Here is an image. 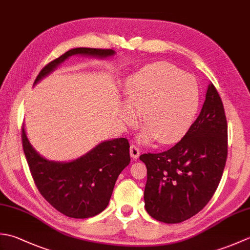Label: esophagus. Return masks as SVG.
Segmentation results:
<instances>
[{"label":"esophagus","mask_w":250,"mask_h":250,"mask_svg":"<svg viewBox=\"0 0 250 250\" xmlns=\"http://www.w3.org/2000/svg\"><path fill=\"white\" fill-rule=\"evenodd\" d=\"M130 155H131V157L134 159H137L140 157V149H139V147H137L136 145H134V144H132L131 146H130Z\"/></svg>","instance_id":"obj_1"}]
</instances>
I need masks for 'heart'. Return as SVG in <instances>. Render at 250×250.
<instances>
[{
	"label": "heart",
	"instance_id": "obj_1",
	"mask_svg": "<svg viewBox=\"0 0 250 250\" xmlns=\"http://www.w3.org/2000/svg\"><path fill=\"white\" fill-rule=\"evenodd\" d=\"M128 105L122 108V118L128 124L141 112L145 129L142 139H157L172 144L186 134L199 106V88L193 77L167 62L146 65L130 76L125 83Z\"/></svg>",
	"mask_w": 250,
	"mask_h": 250
}]
</instances>
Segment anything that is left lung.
Returning a JSON list of instances; mask_svg holds the SVG:
<instances>
[{
	"label": "left lung",
	"mask_w": 250,
	"mask_h": 250,
	"mask_svg": "<svg viewBox=\"0 0 250 250\" xmlns=\"http://www.w3.org/2000/svg\"><path fill=\"white\" fill-rule=\"evenodd\" d=\"M227 156L224 104L209 83L201 113L183 139L163 152L140 156L147 167V213L166 224H179L198 214L218 187Z\"/></svg>",
	"instance_id": "1"
}]
</instances>
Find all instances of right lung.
Segmentation results:
<instances>
[{
	"mask_svg": "<svg viewBox=\"0 0 250 250\" xmlns=\"http://www.w3.org/2000/svg\"><path fill=\"white\" fill-rule=\"evenodd\" d=\"M114 54L113 49L83 47L71 49L42 68L34 83L73 55L105 58ZM21 140L31 175L40 193L58 211L71 218H89L104 210L117 178L131 161L130 144L125 137L101 143L87 155L66 163L41 157L29 143L23 126Z\"/></svg>",
	"mask_w": 250,
	"mask_h": 250,
	"instance_id": "1",
	"label": "right lung"
}]
</instances>
